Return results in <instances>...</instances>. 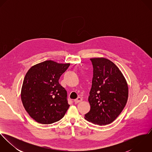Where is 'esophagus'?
Returning a JSON list of instances; mask_svg holds the SVG:
<instances>
[{
	"label": "esophagus",
	"instance_id": "34e87169",
	"mask_svg": "<svg viewBox=\"0 0 152 152\" xmlns=\"http://www.w3.org/2000/svg\"><path fill=\"white\" fill-rule=\"evenodd\" d=\"M82 101H83V98H81V97H78L77 99H75L74 100V102H75V103L77 104V103H78V102H81Z\"/></svg>",
	"mask_w": 152,
	"mask_h": 152
}]
</instances>
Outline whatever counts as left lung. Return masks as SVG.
<instances>
[{
    "instance_id": "8db88e82",
    "label": "left lung",
    "mask_w": 152,
    "mask_h": 152,
    "mask_svg": "<svg viewBox=\"0 0 152 152\" xmlns=\"http://www.w3.org/2000/svg\"><path fill=\"white\" fill-rule=\"evenodd\" d=\"M92 87L88 96V121L99 125L113 122L125 108L128 98L127 82L113 62L105 58H92Z\"/></svg>"
}]
</instances>
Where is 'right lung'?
<instances>
[{
  "instance_id": "obj_1",
  "label": "right lung",
  "mask_w": 152,
  "mask_h": 152,
  "mask_svg": "<svg viewBox=\"0 0 152 152\" xmlns=\"http://www.w3.org/2000/svg\"><path fill=\"white\" fill-rule=\"evenodd\" d=\"M69 64L47 60L32 66L21 90L23 105L37 122L51 124L62 119L69 107L65 88L58 82Z\"/></svg>"
}]
</instances>
